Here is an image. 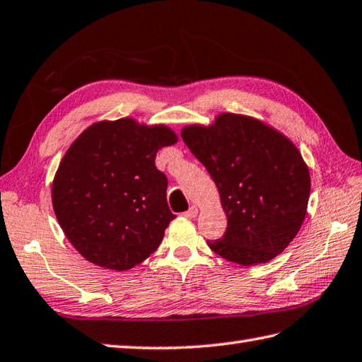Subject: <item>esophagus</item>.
I'll list each match as a JSON object with an SVG mask.
<instances>
[{
  "instance_id": "1",
  "label": "esophagus",
  "mask_w": 362,
  "mask_h": 362,
  "mask_svg": "<svg viewBox=\"0 0 362 362\" xmlns=\"http://www.w3.org/2000/svg\"><path fill=\"white\" fill-rule=\"evenodd\" d=\"M198 215V207H195V206H192L187 212H184V216H186V218H195V216Z\"/></svg>"
}]
</instances>
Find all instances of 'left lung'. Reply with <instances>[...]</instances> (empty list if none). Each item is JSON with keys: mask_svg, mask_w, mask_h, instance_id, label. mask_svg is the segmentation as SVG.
I'll list each match as a JSON object with an SVG mask.
<instances>
[{"mask_svg": "<svg viewBox=\"0 0 362 362\" xmlns=\"http://www.w3.org/2000/svg\"><path fill=\"white\" fill-rule=\"evenodd\" d=\"M181 138L212 176L228 218L209 247L242 267L277 257L307 214L311 181L300 151L276 128L234 113L184 127Z\"/></svg>", "mask_w": 362, "mask_h": 362, "instance_id": "obj_1", "label": "left lung"}]
</instances>
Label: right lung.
<instances>
[{
	"label": "right lung",
	"mask_w": 362,
	"mask_h": 362,
	"mask_svg": "<svg viewBox=\"0 0 362 362\" xmlns=\"http://www.w3.org/2000/svg\"><path fill=\"white\" fill-rule=\"evenodd\" d=\"M178 136L167 125L132 117L100 120L80 133L52 181V206L66 238L98 267L127 271L155 252L176 215L159 148Z\"/></svg>",
	"instance_id": "1"
}]
</instances>
